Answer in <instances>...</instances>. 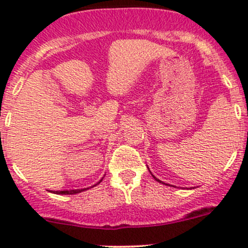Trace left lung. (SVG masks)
<instances>
[{
	"instance_id": "1",
	"label": "left lung",
	"mask_w": 248,
	"mask_h": 248,
	"mask_svg": "<svg viewBox=\"0 0 248 248\" xmlns=\"http://www.w3.org/2000/svg\"><path fill=\"white\" fill-rule=\"evenodd\" d=\"M150 172H151V171H150ZM151 175H152V177H154V179H155V180H156V181H158V182H159V184H163V185H167V184H166V182H163V181H161V180H159V179H157V177H156V176H155V175H154V174H152V172H151Z\"/></svg>"
}]
</instances>
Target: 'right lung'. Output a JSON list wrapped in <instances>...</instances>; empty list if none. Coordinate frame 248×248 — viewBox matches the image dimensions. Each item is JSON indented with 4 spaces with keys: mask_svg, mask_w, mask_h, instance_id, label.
<instances>
[{
    "mask_svg": "<svg viewBox=\"0 0 248 248\" xmlns=\"http://www.w3.org/2000/svg\"><path fill=\"white\" fill-rule=\"evenodd\" d=\"M102 180H103V177H102L101 180H99L98 182H97L96 185H93V186H91V187H87V188H81V189H69V191H54L52 192V193H55V194H78V193H81V192H84V191H86V189H89V188H92V187H94V186H97V185L98 184H101L102 182Z\"/></svg>",
    "mask_w": 248,
    "mask_h": 248,
    "instance_id": "add662e5",
    "label": "right lung"
}]
</instances>
